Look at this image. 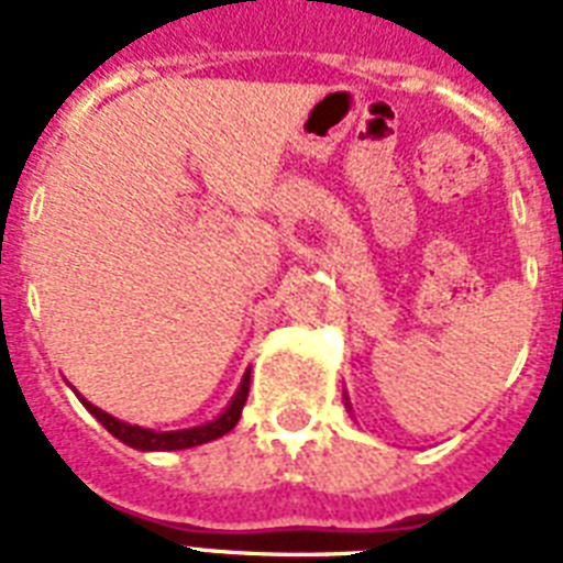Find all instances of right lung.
Listing matches in <instances>:
<instances>
[{"label":"right lung","instance_id":"1","mask_svg":"<svg viewBox=\"0 0 563 563\" xmlns=\"http://www.w3.org/2000/svg\"><path fill=\"white\" fill-rule=\"evenodd\" d=\"M247 383H251V374L242 376V383H239L236 394H233V400L224 406L219 418L207 420V423H198V427L189 429H169V432H163V429H148L140 427V423H128V420L117 418V415H110L101 406H96L92 400H87L81 394V402L87 409L101 420V427L113 432L119 441H125L128 446H136V450H187V446H198L207 444L212 438H221L224 432L236 427L239 415H242V406L247 400Z\"/></svg>","mask_w":563,"mask_h":563}]
</instances>
